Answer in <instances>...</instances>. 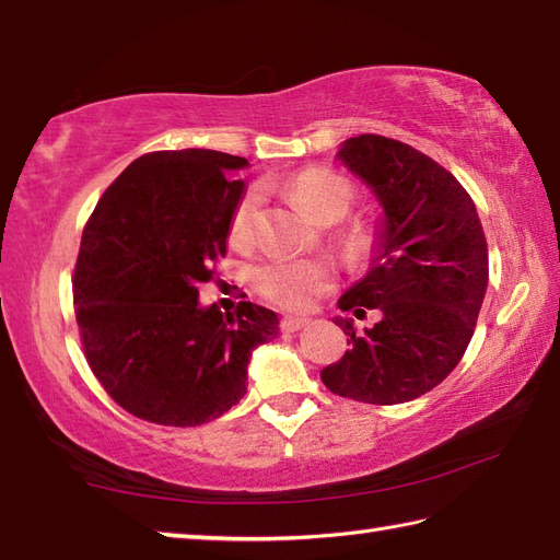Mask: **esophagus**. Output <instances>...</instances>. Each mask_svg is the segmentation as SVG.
Returning <instances> with one entry per match:
<instances>
[{"mask_svg": "<svg viewBox=\"0 0 560 560\" xmlns=\"http://www.w3.org/2000/svg\"><path fill=\"white\" fill-rule=\"evenodd\" d=\"M312 322L306 316H282V322H280V328L284 330V334H294V330H300V328H304V326H310Z\"/></svg>", "mask_w": 560, "mask_h": 560, "instance_id": "obj_1", "label": "esophagus"}]
</instances>
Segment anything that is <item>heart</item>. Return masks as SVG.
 Returning a JSON list of instances; mask_svg holds the SVG:
<instances>
[{"instance_id":"1","label":"heart","mask_w":560,"mask_h":560,"mask_svg":"<svg viewBox=\"0 0 560 560\" xmlns=\"http://www.w3.org/2000/svg\"><path fill=\"white\" fill-rule=\"evenodd\" d=\"M284 188L322 224L340 220L355 198V190L348 180L324 166L300 171ZM260 202L264 200L258 190H248L238 200L230 222V238L234 246H250L256 242ZM330 284H334V270L324 260H272L256 270V290L272 304L288 306V310H306Z\"/></svg>"}]
</instances>
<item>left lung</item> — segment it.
Segmentation results:
<instances>
[{
	"mask_svg": "<svg viewBox=\"0 0 560 560\" xmlns=\"http://www.w3.org/2000/svg\"><path fill=\"white\" fill-rule=\"evenodd\" d=\"M350 174L382 205L372 266L340 296V312H380L346 355L322 370L330 392L394 406L428 394L469 348L488 288V246L469 192L447 168L406 142L350 137L338 150Z\"/></svg>",
	"mask_w": 560,
	"mask_h": 560,
	"instance_id": "1",
	"label": "left lung"
}]
</instances>
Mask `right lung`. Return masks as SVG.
<instances>
[{"label":"right lung","instance_id":"right-lung-1","mask_svg":"<svg viewBox=\"0 0 560 560\" xmlns=\"http://www.w3.org/2000/svg\"><path fill=\"white\" fill-rule=\"evenodd\" d=\"M244 156L152 152L122 171L91 212L74 266L84 355L108 396L156 425L192 428L246 394L250 352L278 338V314L202 306L244 180Z\"/></svg>","mask_w":560,"mask_h":560}]
</instances>
